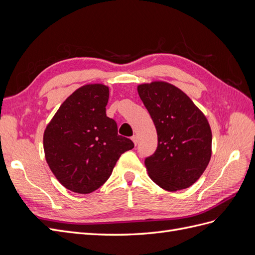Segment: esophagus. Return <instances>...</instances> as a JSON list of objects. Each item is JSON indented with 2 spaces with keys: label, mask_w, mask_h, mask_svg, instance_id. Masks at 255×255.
<instances>
[{
  "label": "esophagus",
  "mask_w": 255,
  "mask_h": 255,
  "mask_svg": "<svg viewBox=\"0 0 255 255\" xmlns=\"http://www.w3.org/2000/svg\"><path fill=\"white\" fill-rule=\"evenodd\" d=\"M132 140H133V142L135 143V145L137 144V142H138V138H137V136L136 135H134V136H132Z\"/></svg>",
  "instance_id": "obj_1"
}]
</instances>
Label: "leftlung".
Segmentation results:
<instances>
[{"label": "left lung", "mask_w": 255, "mask_h": 255, "mask_svg": "<svg viewBox=\"0 0 255 255\" xmlns=\"http://www.w3.org/2000/svg\"><path fill=\"white\" fill-rule=\"evenodd\" d=\"M157 132V148L145 157L151 180L176 191L202 175L212 155V130L203 113L182 90L165 82L137 88Z\"/></svg>", "instance_id": "left-lung-1"}]
</instances>
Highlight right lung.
Listing matches in <instances>:
<instances>
[{
    "label": "right lung",
    "mask_w": 255,
    "mask_h": 255,
    "mask_svg": "<svg viewBox=\"0 0 255 255\" xmlns=\"http://www.w3.org/2000/svg\"><path fill=\"white\" fill-rule=\"evenodd\" d=\"M109 87L86 85L60 105L44 130L47 163L64 186L90 194L109 180L121 154L133 141L118 135L116 121L106 116Z\"/></svg>",
    "instance_id": "add662e5"
}]
</instances>
